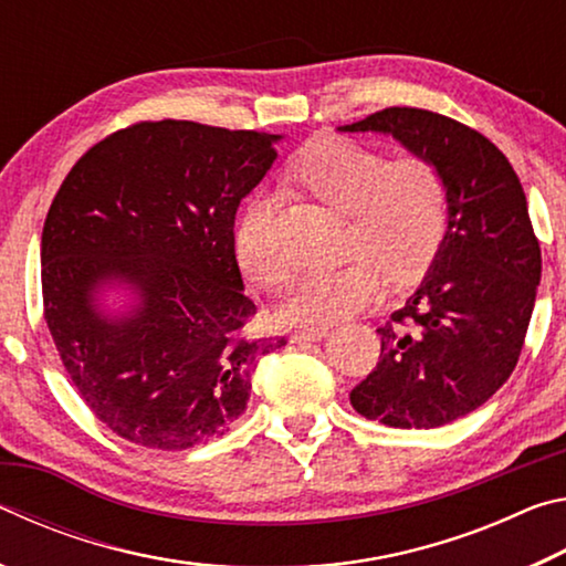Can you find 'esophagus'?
Segmentation results:
<instances>
[{
  "label": "esophagus",
  "mask_w": 566,
  "mask_h": 566,
  "mask_svg": "<svg viewBox=\"0 0 566 566\" xmlns=\"http://www.w3.org/2000/svg\"><path fill=\"white\" fill-rule=\"evenodd\" d=\"M327 334H329L327 327H310V329H296L290 339H292L294 344H302V342H319V339L327 337Z\"/></svg>",
  "instance_id": "obj_1"
}]
</instances>
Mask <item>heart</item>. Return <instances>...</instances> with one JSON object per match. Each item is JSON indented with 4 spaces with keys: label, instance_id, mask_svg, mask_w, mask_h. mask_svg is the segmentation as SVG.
<instances>
[{
    "label": "heart",
    "instance_id": "obj_1",
    "mask_svg": "<svg viewBox=\"0 0 566 566\" xmlns=\"http://www.w3.org/2000/svg\"><path fill=\"white\" fill-rule=\"evenodd\" d=\"M292 177L322 205L347 214V252L359 254L300 276L276 312L284 324L324 327L349 317L377 296L379 270L391 284H407L442 247L447 189L424 157L387 161L381 151L357 142L319 139L294 161ZM272 219V199L256 197L234 227L239 270L266 292L282 290L292 272L274 242Z\"/></svg>",
    "mask_w": 566,
    "mask_h": 566
}]
</instances>
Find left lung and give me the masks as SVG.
<instances>
[{
	"label": "left lung",
	"instance_id": "obj_1",
	"mask_svg": "<svg viewBox=\"0 0 566 566\" xmlns=\"http://www.w3.org/2000/svg\"><path fill=\"white\" fill-rule=\"evenodd\" d=\"M339 132H375L432 161L447 189V232L424 280L379 327L377 367L349 391L361 417L434 429L482 407L520 359L542 252L500 149L442 114L389 107Z\"/></svg>",
	"mask_w": 566,
	"mask_h": 566
}]
</instances>
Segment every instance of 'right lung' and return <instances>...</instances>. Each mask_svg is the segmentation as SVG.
<instances>
[{"label":"right lung","mask_w":566,"mask_h":566,"mask_svg":"<svg viewBox=\"0 0 566 566\" xmlns=\"http://www.w3.org/2000/svg\"><path fill=\"white\" fill-rule=\"evenodd\" d=\"M282 134L142 122L94 145L42 229L44 319L94 417L127 442L189 449L244 415L284 337H247L256 306L234 254L239 202Z\"/></svg>","instance_id":"add662e5"}]
</instances>
